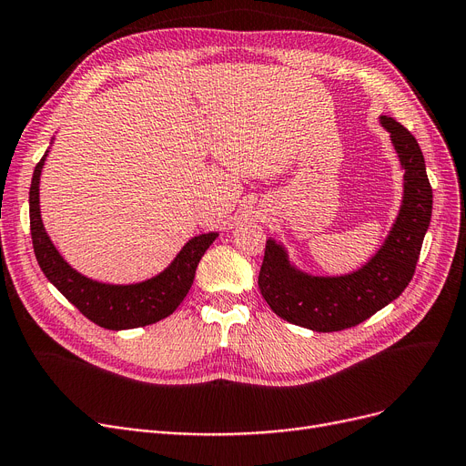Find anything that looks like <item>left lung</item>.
Wrapping results in <instances>:
<instances>
[{"instance_id": "8db88e82", "label": "left lung", "mask_w": 466, "mask_h": 466, "mask_svg": "<svg viewBox=\"0 0 466 466\" xmlns=\"http://www.w3.org/2000/svg\"><path fill=\"white\" fill-rule=\"evenodd\" d=\"M380 124L392 137L405 172L403 200L392 231L361 269L340 277H315L296 269L287 250L269 238L258 287L269 308L289 323L318 332L356 327L394 302L411 283L431 226L432 187L413 134L390 116H380Z\"/></svg>"}]
</instances>
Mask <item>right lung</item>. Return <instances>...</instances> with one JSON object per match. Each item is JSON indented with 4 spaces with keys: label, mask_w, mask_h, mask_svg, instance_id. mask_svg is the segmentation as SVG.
Returning a JSON list of instances; mask_svg holds the SVG:
<instances>
[{
    "label": "right lung",
    "mask_w": 466,
    "mask_h": 466,
    "mask_svg": "<svg viewBox=\"0 0 466 466\" xmlns=\"http://www.w3.org/2000/svg\"><path fill=\"white\" fill-rule=\"evenodd\" d=\"M46 157L47 153L35 164L30 185V233L34 254L44 275L82 315L103 329H136L168 318L187 296L200 258L214 243L218 233L193 237L168 268L143 283L106 285L91 281L65 262L44 229L40 214V176Z\"/></svg>",
    "instance_id": "right-lung-1"
}]
</instances>
